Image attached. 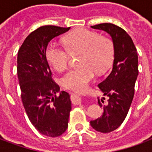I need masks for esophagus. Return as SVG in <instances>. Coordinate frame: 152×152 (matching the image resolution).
I'll list each match as a JSON object with an SVG mask.
<instances>
[{
    "mask_svg": "<svg viewBox=\"0 0 152 152\" xmlns=\"http://www.w3.org/2000/svg\"><path fill=\"white\" fill-rule=\"evenodd\" d=\"M74 95V94H73ZM74 97H76V98H79V96L77 95H74ZM74 97H72V102L74 103V104H77V103H79L80 102V99H78V100H76Z\"/></svg>",
    "mask_w": 152,
    "mask_h": 152,
    "instance_id": "1",
    "label": "esophagus"
}]
</instances>
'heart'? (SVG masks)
<instances>
[{
	"instance_id": "heart-1",
	"label": "heart",
	"mask_w": 152,
	"mask_h": 152,
	"mask_svg": "<svg viewBox=\"0 0 152 152\" xmlns=\"http://www.w3.org/2000/svg\"><path fill=\"white\" fill-rule=\"evenodd\" d=\"M63 41L66 49L53 43L47 46L46 59L54 69L60 72L67 66L71 55H80L77 66L80 67L66 72L61 78V84L65 89L84 91L94 79V72H104L112 63L114 56L112 41L86 29H79L66 35Z\"/></svg>"
}]
</instances>
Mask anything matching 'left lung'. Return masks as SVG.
<instances>
[{
    "label": "left lung",
    "mask_w": 152,
    "mask_h": 152,
    "mask_svg": "<svg viewBox=\"0 0 152 152\" xmlns=\"http://www.w3.org/2000/svg\"><path fill=\"white\" fill-rule=\"evenodd\" d=\"M107 32L114 46V61L112 72L98 86L107 102L99 99L103 108L102 115L90 121V125L98 132L110 133L121 126L126 117L134 95V86L138 75L137 50L131 37L124 29L112 23H100L91 26ZM105 100V98H103Z\"/></svg>",
    "instance_id": "8db88e82"
}]
</instances>
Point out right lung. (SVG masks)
Instances as JSON below:
<instances>
[{"label":"right lung","mask_w":152,"mask_h":152,"mask_svg":"<svg viewBox=\"0 0 152 152\" xmlns=\"http://www.w3.org/2000/svg\"><path fill=\"white\" fill-rule=\"evenodd\" d=\"M69 29L51 25L40 27L28 35L18 52L22 102L32 125L48 137H58L66 130L72 102L69 94L60 91L52 80L45 50L53 38Z\"/></svg>","instance_id":"right-lung-1"}]
</instances>
